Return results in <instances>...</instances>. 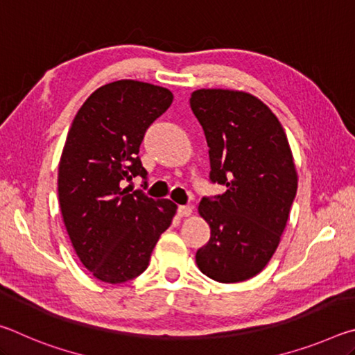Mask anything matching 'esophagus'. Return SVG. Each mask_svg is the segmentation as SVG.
I'll use <instances>...</instances> for the list:
<instances>
[{
    "label": "esophagus",
    "instance_id": "obj_1",
    "mask_svg": "<svg viewBox=\"0 0 355 355\" xmlns=\"http://www.w3.org/2000/svg\"><path fill=\"white\" fill-rule=\"evenodd\" d=\"M191 214H192V208L191 207H188V205L178 207V216H180V218H189Z\"/></svg>",
    "mask_w": 355,
    "mask_h": 355
}]
</instances>
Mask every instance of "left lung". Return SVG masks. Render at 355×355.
<instances>
[{
    "label": "left lung",
    "instance_id": "8db88e82",
    "mask_svg": "<svg viewBox=\"0 0 355 355\" xmlns=\"http://www.w3.org/2000/svg\"><path fill=\"white\" fill-rule=\"evenodd\" d=\"M191 110L207 137L209 180L227 191L202 199L211 236L197 250L207 277L236 284L255 277L279 248L297 191L284 127L260 98L230 89H199Z\"/></svg>",
    "mask_w": 355,
    "mask_h": 355
}]
</instances>
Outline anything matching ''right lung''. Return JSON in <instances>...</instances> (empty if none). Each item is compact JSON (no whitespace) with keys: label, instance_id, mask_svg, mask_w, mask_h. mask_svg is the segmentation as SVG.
Returning <instances> with one entry per match:
<instances>
[{"label":"right lung","instance_id":"obj_1","mask_svg":"<svg viewBox=\"0 0 355 355\" xmlns=\"http://www.w3.org/2000/svg\"><path fill=\"white\" fill-rule=\"evenodd\" d=\"M172 100L166 87L120 80L98 87L71 122L59 161V205L83 266L105 284H123L146 271L177 213L169 199L122 188L123 180L146 178L139 146Z\"/></svg>","mask_w":355,"mask_h":355}]
</instances>
